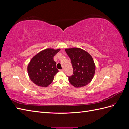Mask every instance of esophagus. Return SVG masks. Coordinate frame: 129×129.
I'll return each instance as SVG.
<instances>
[{
	"instance_id": "obj_1",
	"label": "esophagus",
	"mask_w": 129,
	"mask_h": 129,
	"mask_svg": "<svg viewBox=\"0 0 129 129\" xmlns=\"http://www.w3.org/2000/svg\"><path fill=\"white\" fill-rule=\"evenodd\" d=\"M60 71H61V72H63V71H64V69H61V70H60Z\"/></svg>"
}]
</instances>
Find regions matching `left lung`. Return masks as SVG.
Returning <instances> with one entry per match:
<instances>
[{"mask_svg": "<svg viewBox=\"0 0 129 129\" xmlns=\"http://www.w3.org/2000/svg\"><path fill=\"white\" fill-rule=\"evenodd\" d=\"M65 51L71 60L73 75L68 77L69 83L75 88L83 87L93 79L96 66L90 54L80 48H66Z\"/></svg>", "mask_w": 129, "mask_h": 129, "instance_id": "8db88e82", "label": "left lung"}]
</instances>
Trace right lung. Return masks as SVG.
<instances>
[{
	"label": "right lung",
	"instance_id": "1",
	"mask_svg": "<svg viewBox=\"0 0 129 129\" xmlns=\"http://www.w3.org/2000/svg\"><path fill=\"white\" fill-rule=\"evenodd\" d=\"M60 48H47L35 55L27 66L29 79L38 86L47 87L53 82L58 72L53 57Z\"/></svg>",
	"mask_w": 129,
	"mask_h": 129
}]
</instances>
